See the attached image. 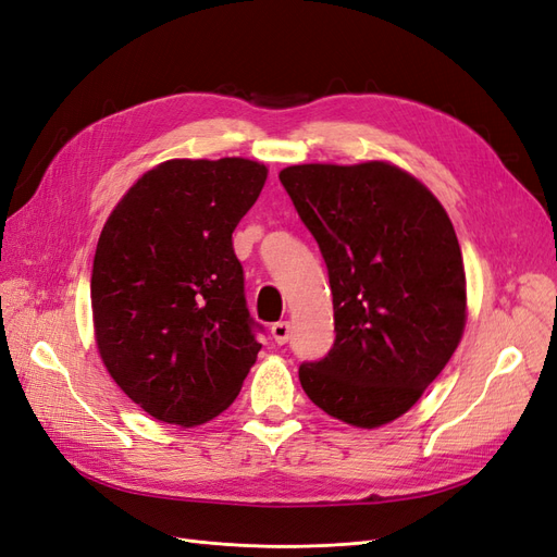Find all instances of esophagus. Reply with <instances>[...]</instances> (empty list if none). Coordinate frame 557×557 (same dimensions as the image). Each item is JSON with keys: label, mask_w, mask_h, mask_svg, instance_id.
Masks as SVG:
<instances>
[{"label": "esophagus", "mask_w": 557, "mask_h": 557, "mask_svg": "<svg viewBox=\"0 0 557 557\" xmlns=\"http://www.w3.org/2000/svg\"><path fill=\"white\" fill-rule=\"evenodd\" d=\"M272 336H274L276 344L288 342V336H290V323H288V320H278V323H274L272 325Z\"/></svg>", "instance_id": "34e87169"}]
</instances>
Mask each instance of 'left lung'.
I'll use <instances>...</instances> for the list:
<instances>
[{
	"instance_id": "1",
	"label": "left lung",
	"mask_w": 557,
	"mask_h": 557,
	"mask_svg": "<svg viewBox=\"0 0 557 557\" xmlns=\"http://www.w3.org/2000/svg\"><path fill=\"white\" fill-rule=\"evenodd\" d=\"M327 264L336 339L299 364L309 399L356 428L407 413L442 374L467 320L450 218L387 162L295 164L278 174Z\"/></svg>"
}]
</instances>
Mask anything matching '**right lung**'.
Returning <instances> with one entry per match:
<instances>
[{
	"label": "right lung",
	"mask_w": 557,
	"mask_h": 557,
	"mask_svg": "<svg viewBox=\"0 0 557 557\" xmlns=\"http://www.w3.org/2000/svg\"><path fill=\"white\" fill-rule=\"evenodd\" d=\"M267 181L244 158L170 160L117 201L99 234L97 348L121 391L162 423L225 411L258 358L232 232Z\"/></svg>",
	"instance_id": "obj_1"
}]
</instances>
